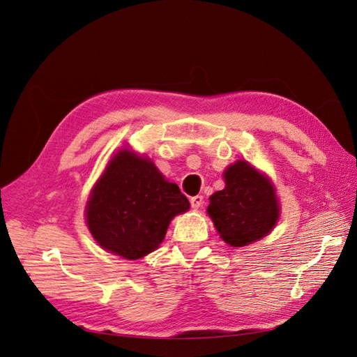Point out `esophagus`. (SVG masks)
Listing matches in <instances>:
<instances>
[{"label": "esophagus", "instance_id": "obj_1", "mask_svg": "<svg viewBox=\"0 0 357 357\" xmlns=\"http://www.w3.org/2000/svg\"><path fill=\"white\" fill-rule=\"evenodd\" d=\"M202 202H204V198L201 195H197V197H192L190 198V205H192L193 210H198L201 205H202Z\"/></svg>", "mask_w": 357, "mask_h": 357}]
</instances>
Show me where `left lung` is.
<instances>
[{
	"instance_id": "left-lung-1",
	"label": "left lung",
	"mask_w": 357,
	"mask_h": 357,
	"mask_svg": "<svg viewBox=\"0 0 357 357\" xmlns=\"http://www.w3.org/2000/svg\"><path fill=\"white\" fill-rule=\"evenodd\" d=\"M226 186L210 197L207 213L220 238L244 247L274 229L280 215L275 188L247 160H236L223 172Z\"/></svg>"
}]
</instances>
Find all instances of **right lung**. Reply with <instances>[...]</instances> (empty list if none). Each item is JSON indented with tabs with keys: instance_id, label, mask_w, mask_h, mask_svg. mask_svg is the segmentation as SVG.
Returning <instances> with one entry per match:
<instances>
[{
	"instance_id": "right-lung-1",
	"label": "right lung",
	"mask_w": 357,
	"mask_h": 357,
	"mask_svg": "<svg viewBox=\"0 0 357 357\" xmlns=\"http://www.w3.org/2000/svg\"><path fill=\"white\" fill-rule=\"evenodd\" d=\"M190 204L149 158L122 149L95 183L86 223L104 250L129 261L152 253L164 241L174 215Z\"/></svg>"
}]
</instances>
